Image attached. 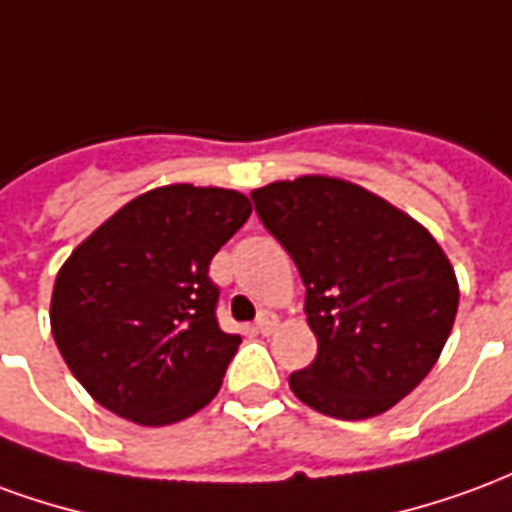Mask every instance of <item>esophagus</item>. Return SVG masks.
Returning a JSON list of instances; mask_svg holds the SVG:
<instances>
[{"label":"esophagus","mask_w":512,"mask_h":512,"mask_svg":"<svg viewBox=\"0 0 512 512\" xmlns=\"http://www.w3.org/2000/svg\"><path fill=\"white\" fill-rule=\"evenodd\" d=\"M279 326V318L277 315H274V312H260V318H257V323H255V329L260 334H271L274 332V329H277Z\"/></svg>","instance_id":"1"}]
</instances>
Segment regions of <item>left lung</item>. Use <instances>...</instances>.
<instances>
[{
  "mask_svg": "<svg viewBox=\"0 0 512 512\" xmlns=\"http://www.w3.org/2000/svg\"><path fill=\"white\" fill-rule=\"evenodd\" d=\"M288 249L318 340L290 376L304 406L337 419L384 414L436 365L458 312L455 268L408 213L351 180L301 175L252 191Z\"/></svg>",
  "mask_w": 512,
  "mask_h": 512,
  "instance_id": "8db88e82",
  "label": "left lung"
}]
</instances>
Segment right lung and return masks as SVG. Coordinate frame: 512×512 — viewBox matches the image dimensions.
Here are the masks:
<instances>
[{
    "label": "right lung",
    "mask_w": 512,
    "mask_h": 512,
    "mask_svg": "<svg viewBox=\"0 0 512 512\" xmlns=\"http://www.w3.org/2000/svg\"><path fill=\"white\" fill-rule=\"evenodd\" d=\"M249 213L241 191L169 183L73 249L51 290V334L95 403L161 428L216 397L241 337L216 323L208 266Z\"/></svg>",
    "instance_id": "obj_1"
}]
</instances>
